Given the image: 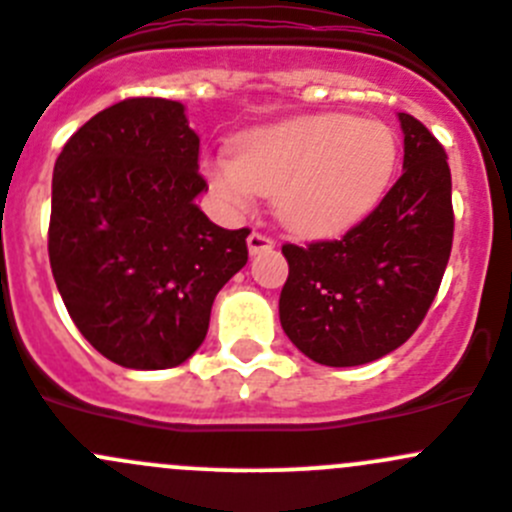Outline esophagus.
I'll use <instances>...</instances> for the list:
<instances>
[{
	"mask_svg": "<svg viewBox=\"0 0 512 512\" xmlns=\"http://www.w3.org/2000/svg\"><path fill=\"white\" fill-rule=\"evenodd\" d=\"M274 248V238H269L266 233H259V231H253L251 236H248V253L251 256H259V253H266Z\"/></svg>",
	"mask_w": 512,
	"mask_h": 512,
	"instance_id": "esophagus-1",
	"label": "esophagus"
}]
</instances>
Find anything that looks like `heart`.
<instances>
[{
    "mask_svg": "<svg viewBox=\"0 0 512 512\" xmlns=\"http://www.w3.org/2000/svg\"><path fill=\"white\" fill-rule=\"evenodd\" d=\"M399 160L397 133L354 115H304L248 130L236 158L208 163L228 206L274 193L276 216L296 233L329 236L367 216L387 193Z\"/></svg>",
    "mask_w": 512,
    "mask_h": 512,
    "instance_id": "1",
    "label": "heart"
}]
</instances>
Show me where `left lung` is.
Returning a JSON list of instances; mask_svg holds the SVG:
<instances>
[{
	"mask_svg": "<svg viewBox=\"0 0 512 512\" xmlns=\"http://www.w3.org/2000/svg\"><path fill=\"white\" fill-rule=\"evenodd\" d=\"M402 175L364 221L334 241L286 243L279 319L299 352L357 367L394 352L435 301L452 248V178L445 148L399 113Z\"/></svg>",
	"mask_w": 512,
	"mask_h": 512,
	"instance_id": "1",
	"label": "left lung"
}]
</instances>
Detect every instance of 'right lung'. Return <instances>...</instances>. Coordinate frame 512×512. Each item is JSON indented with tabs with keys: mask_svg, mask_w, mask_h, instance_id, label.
<instances>
[{
	"mask_svg": "<svg viewBox=\"0 0 512 512\" xmlns=\"http://www.w3.org/2000/svg\"><path fill=\"white\" fill-rule=\"evenodd\" d=\"M186 107L130 97L87 120L52 175L50 266L82 337L128 369L203 344L218 291L246 266L248 228L208 221Z\"/></svg>",
	"mask_w": 512,
	"mask_h": 512,
	"instance_id": "1",
	"label": "right lung"
}]
</instances>
